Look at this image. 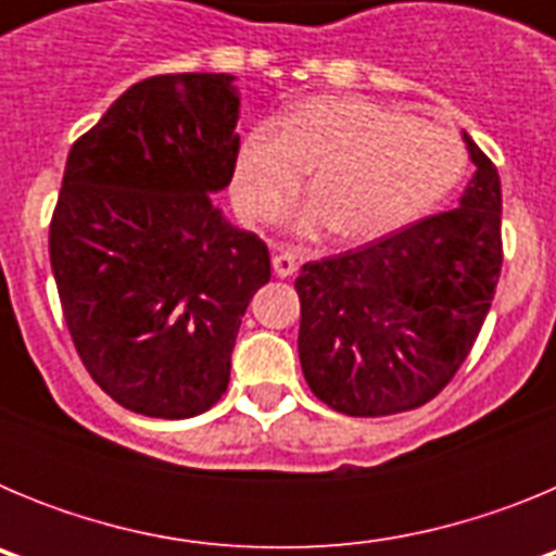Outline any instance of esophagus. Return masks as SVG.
Here are the masks:
<instances>
[{"mask_svg":"<svg viewBox=\"0 0 556 556\" xmlns=\"http://www.w3.org/2000/svg\"><path fill=\"white\" fill-rule=\"evenodd\" d=\"M298 269V262H294V255L289 253H275L273 255V273L278 275V278H289V275Z\"/></svg>","mask_w":556,"mask_h":556,"instance_id":"1","label":"esophagus"}]
</instances>
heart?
<instances>
[{"mask_svg": "<svg viewBox=\"0 0 556 556\" xmlns=\"http://www.w3.org/2000/svg\"><path fill=\"white\" fill-rule=\"evenodd\" d=\"M287 214L294 236L337 228L351 244L376 242L429 214L465 169L459 139L434 122L367 97L320 94L294 102L281 122L258 119L236 152L230 194L239 214L267 219L301 189Z\"/></svg>", "mask_w": 556, "mask_h": 556, "instance_id": "b5f03b06", "label": "heart"}]
</instances>
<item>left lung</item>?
I'll return each instance as SVG.
<instances>
[{
    "mask_svg": "<svg viewBox=\"0 0 556 556\" xmlns=\"http://www.w3.org/2000/svg\"><path fill=\"white\" fill-rule=\"evenodd\" d=\"M476 164L459 208L303 264L298 353L323 404L353 417L415 409L468 358L501 275L498 169Z\"/></svg>",
    "mask_w": 556,
    "mask_h": 556,
    "instance_id": "obj_1",
    "label": "left lung"
}]
</instances>
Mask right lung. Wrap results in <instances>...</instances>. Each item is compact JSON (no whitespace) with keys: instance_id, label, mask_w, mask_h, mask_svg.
I'll use <instances>...</instances> for the list:
<instances>
[{"instance_id":"add662e5","label":"right lung","mask_w":556,"mask_h":556,"mask_svg":"<svg viewBox=\"0 0 556 556\" xmlns=\"http://www.w3.org/2000/svg\"><path fill=\"white\" fill-rule=\"evenodd\" d=\"M233 75L130 86L75 141L49 225V262L83 365L125 409L184 420L230 378L269 250L214 198L239 152Z\"/></svg>"}]
</instances>
